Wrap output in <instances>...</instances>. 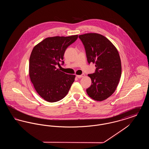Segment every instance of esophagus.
Returning a JSON list of instances; mask_svg holds the SVG:
<instances>
[{"label": "esophagus", "instance_id": "obj_1", "mask_svg": "<svg viewBox=\"0 0 149 149\" xmlns=\"http://www.w3.org/2000/svg\"><path fill=\"white\" fill-rule=\"evenodd\" d=\"M84 77V74H82V75H77V77L78 78H83Z\"/></svg>", "mask_w": 149, "mask_h": 149}]
</instances>
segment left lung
<instances>
[{"label": "left lung", "instance_id": "left-lung-1", "mask_svg": "<svg viewBox=\"0 0 149 149\" xmlns=\"http://www.w3.org/2000/svg\"><path fill=\"white\" fill-rule=\"evenodd\" d=\"M85 48L89 64H95L93 74H88L92 85L86 91L92 99L102 101L116 91L121 77V62L117 49L106 37L95 33L79 36Z\"/></svg>", "mask_w": 149, "mask_h": 149}]
</instances>
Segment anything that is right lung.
<instances>
[{
  "label": "right lung",
  "instance_id": "obj_1",
  "mask_svg": "<svg viewBox=\"0 0 149 149\" xmlns=\"http://www.w3.org/2000/svg\"><path fill=\"white\" fill-rule=\"evenodd\" d=\"M78 35L48 37L32 51L29 63L31 81L37 93L45 100L55 102L69 92L75 75L57 69L64 64L65 51L78 38Z\"/></svg>",
  "mask_w": 149,
  "mask_h": 149
}]
</instances>
